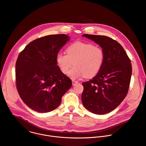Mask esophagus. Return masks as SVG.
I'll return each mask as SVG.
<instances>
[{
    "label": "esophagus",
    "mask_w": 146,
    "mask_h": 146,
    "mask_svg": "<svg viewBox=\"0 0 146 146\" xmlns=\"http://www.w3.org/2000/svg\"><path fill=\"white\" fill-rule=\"evenodd\" d=\"M78 82L77 81H74V80H72V85H75L76 84H77Z\"/></svg>",
    "instance_id": "34e87169"
}]
</instances>
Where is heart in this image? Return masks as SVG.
<instances>
[{"instance_id": "b5f03b06", "label": "heart", "mask_w": 146, "mask_h": 146, "mask_svg": "<svg viewBox=\"0 0 146 146\" xmlns=\"http://www.w3.org/2000/svg\"><path fill=\"white\" fill-rule=\"evenodd\" d=\"M66 53L60 52L56 56V62L61 71L72 79L83 77L91 78L98 74L105 60L103 48L92 43L81 41L70 44Z\"/></svg>"}]
</instances>
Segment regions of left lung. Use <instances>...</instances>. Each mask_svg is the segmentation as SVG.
Listing matches in <instances>:
<instances>
[{"mask_svg":"<svg viewBox=\"0 0 146 146\" xmlns=\"http://www.w3.org/2000/svg\"><path fill=\"white\" fill-rule=\"evenodd\" d=\"M82 36L102 47L105 60L99 73L82 83V103L93 113L106 114L117 107L127 94L132 74L131 60L121 45L108 36L86 34Z\"/></svg>","mask_w":146,"mask_h":146,"instance_id":"8db88e82","label":"left lung"}]
</instances>
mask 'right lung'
Listing matches in <instances>:
<instances>
[{"label": "right lung", "instance_id": "right-lung-1", "mask_svg": "<svg viewBox=\"0 0 146 146\" xmlns=\"http://www.w3.org/2000/svg\"><path fill=\"white\" fill-rule=\"evenodd\" d=\"M68 40L65 34L41 37L29 43L18 56L17 88L23 102L35 111L46 113L56 109L72 86L56 62L57 53Z\"/></svg>", "mask_w": 146, "mask_h": 146}]
</instances>
